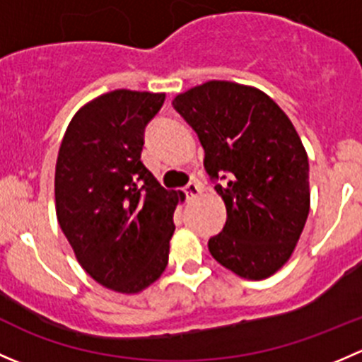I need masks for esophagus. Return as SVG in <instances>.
Wrapping results in <instances>:
<instances>
[{"label":"esophagus","instance_id":"obj_1","mask_svg":"<svg viewBox=\"0 0 362 362\" xmlns=\"http://www.w3.org/2000/svg\"><path fill=\"white\" fill-rule=\"evenodd\" d=\"M203 192V187L199 184H189L187 187H185V194H187L189 199H194L198 198L199 194Z\"/></svg>","mask_w":362,"mask_h":362}]
</instances>
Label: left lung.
<instances>
[{
	"mask_svg": "<svg viewBox=\"0 0 362 362\" xmlns=\"http://www.w3.org/2000/svg\"><path fill=\"white\" fill-rule=\"evenodd\" d=\"M196 131L204 170L228 211L208 242L224 268L247 280L275 275L291 259L310 211L308 156L286 112L262 90L210 80L175 96Z\"/></svg>",
	"mask_w": 362,
	"mask_h": 362,
	"instance_id": "obj_1",
	"label": "left lung"
}]
</instances>
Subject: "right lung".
Returning a JSON list of instances; mask_svg holds the SVG:
<instances>
[{"label": "right lung", "mask_w": 362, "mask_h": 362, "mask_svg": "<svg viewBox=\"0 0 362 362\" xmlns=\"http://www.w3.org/2000/svg\"><path fill=\"white\" fill-rule=\"evenodd\" d=\"M164 93L117 89L73 115L56 163V215L83 269L107 289L138 294L168 266L180 191L141 163L145 126Z\"/></svg>", "instance_id": "1"}]
</instances>
